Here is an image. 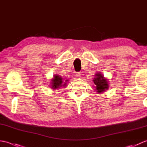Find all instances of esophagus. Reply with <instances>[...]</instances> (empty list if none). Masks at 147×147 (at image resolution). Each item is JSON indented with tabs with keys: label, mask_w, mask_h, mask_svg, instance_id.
I'll return each mask as SVG.
<instances>
[{
	"label": "esophagus",
	"mask_w": 147,
	"mask_h": 147,
	"mask_svg": "<svg viewBox=\"0 0 147 147\" xmlns=\"http://www.w3.org/2000/svg\"><path fill=\"white\" fill-rule=\"evenodd\" d=\"M76 76L77 78H80L81 76H82V74H81L80 73H77L76 74Z\"/></svg>",
	"instance_id": "obj_1"
}]
</instances>
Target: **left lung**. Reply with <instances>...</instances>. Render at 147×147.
Here are the masks:
<instances>
[{
	"label": "left lung",
	"instance_id": "8db88e82",
	"mask_svg": "<svg viewBox=\"0 0 147 147\" xmlns=\"http://www.w3.org/2000/svg\"><path fill=\"white\" fill-rule=\"evenodd\" d=\"M93 81L96 85L95 86V91L98 93H103L106 90H108L109 88V81L100 72L95 74V78Z\"/></svg>",
	"mask_w": 147,
	"mask_h": 147
}]
</instances>
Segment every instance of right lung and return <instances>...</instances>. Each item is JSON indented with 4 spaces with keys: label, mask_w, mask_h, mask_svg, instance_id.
<instances>
[{
    "label": "right lung",
    "mask_w": 147,
    "mask_h": 147,
    "mask_svg": "<svg viewBox=\"0 0 147 147\" xmlns=\"http://www.w3.org/2000/svg\"><path fill=\"white\" fill-rule=\"evenodd\" d=\"M51 82V84H50L51 86H50L51 87L52 89L55 90L61 88V87L64 88V87L66 86L69 80L67 79L65 80L61 76L57 75V74H55Z\"/></svg>",
    "instance_id": "1"
}]
</instances>
